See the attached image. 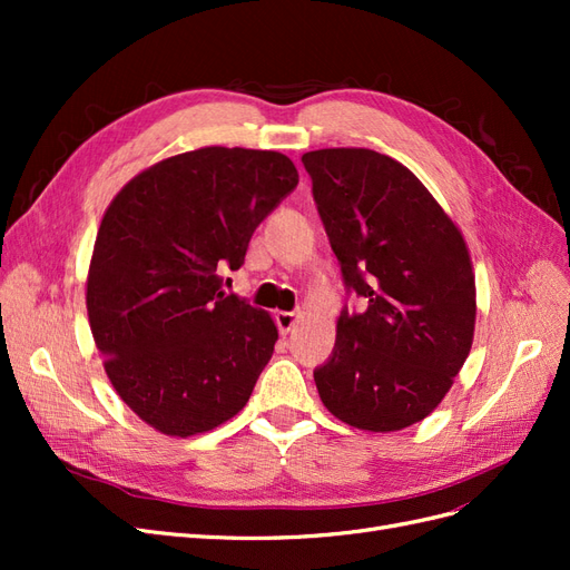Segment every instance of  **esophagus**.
<instances>
[{
  "mask_svg": "<svg viewBox=\"0 0 570 570\" xmlns=\"http://www.w3.org/2000/svg\"><path fill=\"white\" fill-rule=\"evenodd\" d=\"M297 318H299V312H278V314H275V323H278L281 335H287L292 327H295Z\"/></svg>",
  "mask_w": 570,
  "mask_h": 570,
  "instance_id": "esophagus-1",
  "label": "esophagus"
}]
</instances>
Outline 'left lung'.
<instances>
[{
    "label": "left lung",
    "instance_id": "1",
    "mask_svg": "<svg viewBox=\"0 0 570 570\" xmlns=\"http://www.w3.org/2000/svg\"><path fill=\"white\" fill-rule=\"evenodd\" d=\"M323 228L361 314L342 308L333 354L314 371L342 423L390 433L423 421L473 344L475 278L452 218L406 166L373 149L302 157Z\"/></svg>",
    "mask_w": 570,
    "mask_h": 570
}]
</instances>
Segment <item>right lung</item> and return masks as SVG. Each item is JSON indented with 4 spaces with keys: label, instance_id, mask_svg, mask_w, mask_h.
Wrapping results in <instances>:
<instances>
[{
    "label": "right lung",
    "instance_id": "obj_1",
    "mask_svg": "<svg viewBox=\"0 0 570 570\" xmlns=\"http://www.w3.org/2000/svg\"><path fill=\"white\" fill-rule=\"evenodd\" d=\"M281 151L204 147L135 176L101 218L88 316L105 371L137 416L189 438L243 409L278 327L223 292L254 230L292 189Z\"/></svg>",
    "mask_w": 570,
    "mask_h": 570
}]
</instances>
